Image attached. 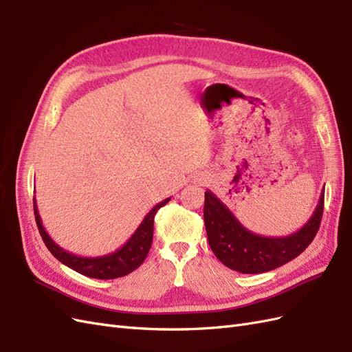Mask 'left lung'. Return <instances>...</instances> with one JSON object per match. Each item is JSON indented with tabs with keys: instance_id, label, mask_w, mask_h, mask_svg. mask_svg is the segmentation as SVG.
<instances>
[{
	"instance_id": "left-lung-1",
	"label": "left lung",
	"mask_w": 352,
	"mask_h": 352,
	"mask_svg": "<svg viewBox=\"0 0 352 352\" xmlns=\"http://www.w3.org/2000/svg\"><path fill=\"white\" fill-rule=\"evenodd\" d=\"M323 206L324 188L314 212L301 229L287 236L270 238L243 228L211 190H206L204 221L210 248L226 267L239 273L255 274L278 269L313 242L322 221Z\"/></svg>"
}]
</instances>
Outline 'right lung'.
<instances>
[{"label": "right lung", "instance_id": "add662e5", "mask_svg": "<svg viewBox=\"0 0 352 352\" xmlns=\"http://www.w3.org/2000/svg\"><path fill=\"white\" fill-rule=\"evenodd\" d=\"M170 198L163 199L158 202L153 210L148 212L141 221V225L138 226L133 235L129 238L123 247L116 250L114 252L101 255V257H80V255L72 254L66 250H63L60 245H57L51 236L47 233L45 228L42 226V220L38 212L36 199L34 198V212H35V220L39 229V233L42 236V241L47 245L50 252L54 255V257L61 261L67 267L73 269L83 276H88V278L94 279H117L123 278V276L129 274L135 269L140 267L146 258L148 251L151 248L153 243V233H154V216L155 212L166 206Z\"/></svg>", "mask_w": 352, "mask_h": 352}]
</instances>
